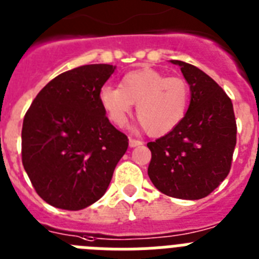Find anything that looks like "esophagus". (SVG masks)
<instances>
[{"mask_svg": "<svg viewBox=\"0 0 259 259\" xmlns=\"http://www.w3.org/2000/svg\"><path fill=\"white\" fill-rule=\"evenodd\" d=\"M143 141H141V139H136V138H130V141H129V145H130V147H137V146H141V145H143Z\"/></svg>", "mask_w": 259, "mask_h": 259, "instance_id": "obj_1", "label": "esophagus"}]
</instances>
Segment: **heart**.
Segmentation results:
<instances>
[{"label":"heart","mask_w":259,"mask_h":259,"mask_svg":"<svg viewBox=\"0 0 259 259\" xmlns=\"http://www.w3.org/2000/svg\"><path fill=\"white\" fill-rule=\"evenodd\" d=\"M99 103L109 121L117 126L126 123L136 104V113L152 134H165L184 120L190 104V86L183 76H168L152 69L125 74L120 87L103 86Z\"/></svg>","instance_id":"1"}]
</instances>
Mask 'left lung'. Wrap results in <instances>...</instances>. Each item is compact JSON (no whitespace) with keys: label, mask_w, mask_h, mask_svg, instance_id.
<instances>
[{"label":"left lung","mask_w":259,"mask_h":259,"mask_svg":"<svg viewBox=\"0 0 259 259\" xmlns=\"http://www.w3.org/2000/svg\"><path fill=\"white\" fill-rule=\"evenodd\" d=\"M181 66L190 86L188 113L172 132L148 142V177L163 194L180 199H201L228 176L236 146L235 112L229 96L198 67Z\"/></svg>","instance_id":"8db88e82"}]
</instances>
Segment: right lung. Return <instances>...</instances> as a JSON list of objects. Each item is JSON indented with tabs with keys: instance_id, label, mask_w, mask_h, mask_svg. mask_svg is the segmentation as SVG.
I'll return each instance as SVG.
<instances>
[{
	"instance_id": "add662e5",
	"label": "right lung",
	"mask_w": 259,
	"mask_h": 259,
	"mask_svg": "<svg viewBox=\"0 0 259 259\" xmlns=\"http://www.w3.org/2000/svg\"><path fill=\"white\" fill-rule=\"evenodd\" d=\"M116 67L83 65L36 95L22 127V163L36 193L62 210H82L104 195L129 146L99 103Z\"/></svg>"
}]
</instances>
